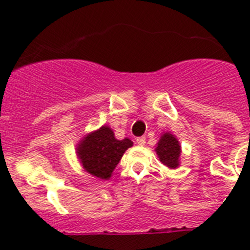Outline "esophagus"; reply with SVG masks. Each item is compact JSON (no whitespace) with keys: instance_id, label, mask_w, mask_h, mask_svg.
Here are the masks:
<instances>
[{"instance_id":"1","label":"esophagus","mask_w":250,"mask_h":250,"mask_svg":"<svg viewBox=\"0 0 250 250\" xmlns=\"http://www.w3.org/2000/svg\"><path fill=\"white\" fill-rule=\"evenodd\" d=\"M136 143L139 146H145L146 145V139H145V137H137Z\"/></svg>"}]
</instances>
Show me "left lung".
Returning a JSON list of instances; mask_svg holds the SVG:
<instances>
[{
  "label": "left lung",
  "mask_w": 250,
  "mask_h": 250,
  "mask_svg": "<svg viewBox=\"0 0 250 250\" xmlns=\"http://www.w3.org/2000/svg\"><path fill=\"white\" fill-rule=\"evenodd\" d=\"M157 157L166 167L176 169L180 166V159L182 149L177 137L169 131L161 134L159 142L155 147Z\"/></svg>",
  "instance_id": "obj_1"
}]
</instances>
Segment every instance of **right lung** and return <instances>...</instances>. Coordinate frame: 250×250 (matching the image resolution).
<instances>
[{
	"mask_svg": "<svg viewBox=\"0 0 250 250\" xmlns=\"http://www.w3.org/2000/svg\"><path fill=\"white\" fill-rule=\"evenodd\" d=\"M130 147H133L131 140L127 137L117 140L113 129L104 125L80 140L76 146V155L87 173L97 179L108 180L123 154Z\"/></svg>",
	"mask_w": 250,
	"mask_h": 250,
	"instance_id": "obj_1",
	"label": "right lung"
}]
</instances>
